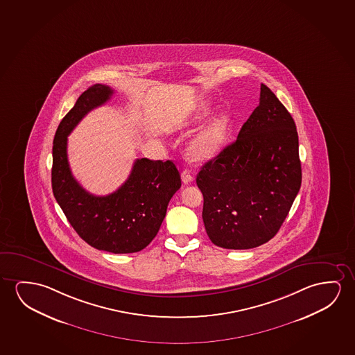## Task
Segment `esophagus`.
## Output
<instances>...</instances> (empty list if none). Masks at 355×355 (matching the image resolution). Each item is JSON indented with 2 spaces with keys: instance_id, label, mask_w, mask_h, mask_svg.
<instances>
[{
  "instance_id": "esophagus-1",
  "label": "esophagus",
  "mask_w": 355,
  "mask_h": 355,
  "mask_svg": "<svg viewBox=\"0 0 355 355\" xmlns=\"http://www.w3.org/2000/svg\"><path fill=\"white\" fill-rule=\"evenodd\" d=\"M193 175H191V172L189 170H184L182 172V180H183V183L184 184H188V183H191L193 182Z\"/></svg>"
}]
</instances>
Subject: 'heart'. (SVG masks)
I'll use <instances>...</instances> for the list:
<instances>
[{
	"label": "heart",
	"instance_id": "b5f03b06",
	"mask_svg": "<svg viewBox=\"0 0 355 355\" xmlns=\"http://www.w3.org/2000/svg\"><path fill=\"white\" fill-rule=\"evenodd\" d=\"M210 112V107L206 105L198 112L194 121L205 119ZM231 125V119L227 114H220L216 119H212L196 138L191 140L189 145V155L196 161H202L215 156L221 151L226 143L228 132Z\"/></svg>",
	"mask_w": 355,
	"mask_h": 355
}]
</instances>
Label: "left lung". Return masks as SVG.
I'll list each match as a JSON object with an SVG mask.
<instances>
[{
	"label": "left lung",
	"mask_w": 355,
	"mask_h": 355,
	"mask_svg": "<svg viewBox=\"0 0 355 355\" xmlns=\"http://www.w3.org/2000/svg\"><path fill=\"white\" fill-rule=\"evenodd\" d=\"M260 89V103L236 141L196 175L206 233L225 249H252L272 239L302 184L294 119L265 84Z\"/></svg>",
	"instance_id": "1"
}]
</instances>
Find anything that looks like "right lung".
<instances>
[{
	"instance_id": "1",
	"label": "right lung",
	"mask_w": 355,
	"mask_h": 355,
	"mask_svg": "<svg viewBox=\"0 0 355 355\" xmlns=\"http://www.w3.org/2000/svg\"><path fill=\"white\" fill-rule=\"evenodd\" d=\"M112 94V89L103 84L87 87L62 119L52 146V191L83 241L98 250L129 254L143 250L156 236L171 198L182 183L170 159H135L128 180L105 196L90 194L73 177L68 164V135Z\"/></svg>"
}]
</instances>
